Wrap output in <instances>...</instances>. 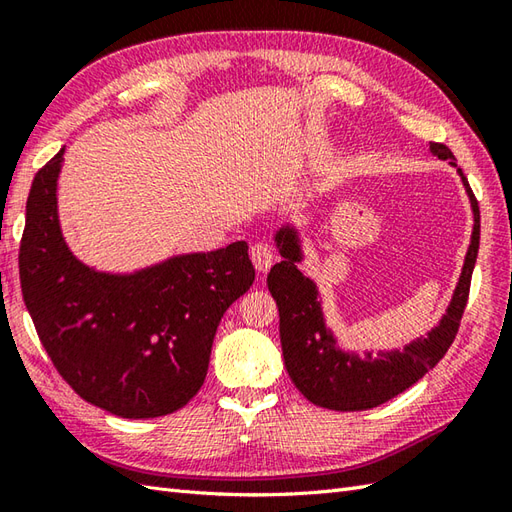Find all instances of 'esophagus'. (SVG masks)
Listing matches in <instances>:
<instances>
[{"mask_svg": "<svg viewBox=\"0 0 512 512\" xmlns=\"http://www.w3.org/2000/svg\"><path fill=\"white\" fill-rule=\"evenodd\" d=\"M250 259H253V264L259 273H266V270L275 262L273 248H270L266 242H257L250 246Z\"/></svg>", "mask_w": 512, "mask_h": 512, "instance_id": "esophagus-1", "label": "esophagus"}]
</instances>
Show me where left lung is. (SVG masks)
<instances>
[{
  "mask_svg": "<svg viewBox=\"0 0 512 512\" xmlns=\"http://www.w3.org/2000/svg\"><path fill=\"white\" fill-rule=\"evenodd\" d=\"M431 154L440 160H451L455 167V156L447 145L431 143ZM458 171L469 191L475 220L460 284L438 328H433L424 339L409 343L402 352H380L376 358L372 352H367L365 358H361L339 350L332 332L325 328L317 286L297 268L301 248L295 228L286 226L277 233L275 242L284 259L270 268L268 290L279 308V336L288 376L312 405L334 411L378 407L418 383L447 354L458 334L466 301H469L471 275L477 250H480V206H477L469 180L464 178L462 169Z\"/></svg>",
  "mask_w": 512,
  "mask_h": 512,
  "instance_id": "8db88e82",
  "label": "left lung"
}]
</instances>
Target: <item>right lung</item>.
<instances>
[{
  "mask_svg": "<svg viewBox=\"0 0 512 512\" xmlns=\"http://www.w3.org/2000/svg\"><path fill=\"white\" fill-rule=\"evenodd\" d=\"M63 149L26 202L19 279L52 365L76 394L121 418H158L198 394L224 312L253 286L248 244L171 257L134 275L96 273L65 246Z\"/></svg>",
  "mask_w": 512,
  "mask_h": 512,
  "instance_id": "right-lung-1",
  "label": "right lung"
}]
</instances>
